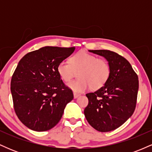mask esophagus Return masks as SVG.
Listing matches in <instances>:
<instances>
[{
	"instance_id": "obj_1",
	"label": "esophagus",
	"mask_w": 152,
	"mask_h": 152,
	"mask_svg": "<svg viewBox=\"0 0 152 152\" xmlns=\"http://www.w3.org/2000/svg\"><path fill=\"white\" fill-rule=\"evenodd\" d=\"M80 96V94H76V93H74V99H77L78 96Z\"/></svg>"
}]
</instances>
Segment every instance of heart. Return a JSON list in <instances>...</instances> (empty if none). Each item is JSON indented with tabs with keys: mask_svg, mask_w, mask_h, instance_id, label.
I'll use <instances>...</instances> for the list:
<instances>
[{
	"mask_svg": "<svg viewBox=\"0 0 152 152\" xmlns=\"http://www.w3.org/2000/svg\"><path fill=\"white\" fill-rule=\"evenodd\" d=\"M70 63L62 61L57 66V72L61 78L69 82L78 72L79 79L71 81L68 87L74 92H83L90 88H100L106 83L110 75L109 63L104 58L85 51H79L71 57Z\"/></svg>",
	"mask_w": 152,
	"mask_h": 152,
	"instance_id": "b5f03b06",
	"label": "heart"
}]
</instances>
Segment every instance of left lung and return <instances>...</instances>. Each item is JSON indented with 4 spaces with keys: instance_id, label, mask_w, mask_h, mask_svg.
<instances>
[{
    "instance_id": "8db88e82",
    "label": "left lung",
    "mask_w": 152,
    "mask_h": 152,
    "mask_svg": "<svg viewBox=\"0 0 152 152\" xmlns=\"http://www.w3.org/2000/svg\"><path fill=\"white\" fill-rule=\"evenodd\" d=\"M102 56L110 66L109 79L102 88L86 94L84 115L88 124L101 132L121 126L133 114L137 104L139 80L129 62L109 50H89Z\"/></svg>"
}]
</instances>
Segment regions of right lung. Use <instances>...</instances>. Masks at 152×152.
I'll use <instances>...</instances> for the list:
<instances>
[{
	"label": "right lung",
	"instance_id": "obj_1",
	"mask_svg": "<svg viewBox=\"0 0 152 152\" xmlns=\"http://www.w3.org/2000/svg\"><path fill=\"white\" fill-rule=\"evenodd\" d=\"M74 47L45 46L26 54L10 82L15 112L31 130L45 132L61 118L74 94L57 72L58 64L74 53Z\"/></svg>",
	"mask_w": 152,
	"mask_h": 152
}]
</instances>
